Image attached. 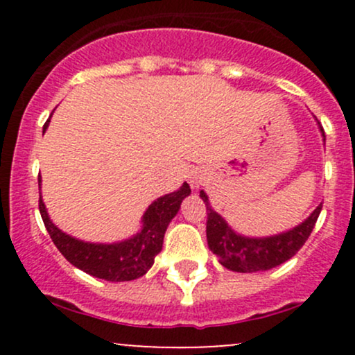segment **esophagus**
Returning <instances> with one entry per match:
<instances>
[{"label": "esophagus", "mask_w": 355, "mask_h": 355, "mask_svg": "<svg viewBox=\"0 0 355 355\" xmlns=\"http://www.w3.org/2000/svg\"><path fill=\"white\" fill-rule=\"evenodd\" d=\"M202 183V178H198V177H191V185L193 187H198Z\"/></svg>", "instance_id": "esophagus-1"}]
</instances>
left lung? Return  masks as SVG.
Wrapping results in <instances>:
<instances>
[{
	"label": "left lung",
	"instance_id": "left-lung-1",
	"mask_svg": "<svg viewBox=\"0 0 355 355\" xmlns=\"http://www.w3.org/2000/svg\"><path fill=\"white\" fill-rule=\"evenodd\" d=\"M322 137L325 135L320 126ZM202 200L207 207V242L209 248L218 257L223 267L234 272L250 274V272L270 270L280 263L287 262L302 248L305 240L312 234L313 225L319 218L322 205L294 229L272 235V237H245L235 232L222 215L211 209L205 191H200Z\"/></svg>",
	"mask_w": 355,
	"mask_h": 355
}]
</instances>
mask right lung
<instances>
[{
  "mask_svg": "<svg viewBox=\"0 0 355 355\" xmlns=\"http://www.w3.org/2000/svg\"><path fill=\"white\" fill-rule=\"evenodd\" d=\"M48 121L43 126V133L48 128ZM38 185H42V177L38 178ZM190 191L189 183H183L177 191L157 198L144 214L141 230L133 237L116 243H89L61 232L48 217L42 193L38 207L53 243L71 266L96 279L126 282L145 275L153 266L155 257L160 254L164 245L166 227L178 214L182 200L189 197Z\"/></svg>",
  "mask_w": 355,
  "mask_h": 355,
  "instance_id": "obj_1",
  "label": "right lung"
}]
</instances>
